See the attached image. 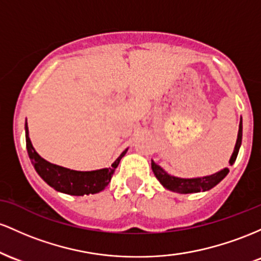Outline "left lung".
<instances>
[{
    "label": "left lung",
    "instance_id": "obj_1",
    "mask_svg": "<svg viewBox=\"0 0 261 261\" xmlns=\"http://www.w3.org/2000/svg\"><path fill=\"white\" fill-rule=\"evenodd\" d=\"M242 136H243V125H242V119L239 123V130H238V138H237L236 146H234V151L230 156L229 164L233 165L234 162L237 159V155H238L239 148L242 144ZM151 169L155 177L160 181V184L165 187V189L170 190V191L178 192V194H192V192H200V191H208V190L215 187L217 184L221 182L223 178L227 176V174L229 172V170L227 168L221 170V171L216 172V174L210 175V176H203V177H195V178H181L176 176H171L168 172L165 171L163 168H160L158 164H155L151 160Z\"/></svg>",
    "mask_w": 261,
    "mask_h": 261
}]
</instances>
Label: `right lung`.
<instances>
[{"instance_id": "add662e5", "label": "right lung", "mask_w": 261, "mask_h": 261, "mask_svg": "<svg viewBox=\"0 0 261 261\" xmlns=\"http://www.w3.org/2000/svg\"><path fill=\"white\" fill-rule=\"evenodd\" d=\"M25 143H27L29 159L33 164L38 175L54 190L72 196L93 195L102 191L110 184L113 172L128 150L125 149L117 158L116 162L112 164V168L93 170V171H76V170H70L46 162L37 153L29 139L27 122H25Z\"/></svg>"}]
</instances>
